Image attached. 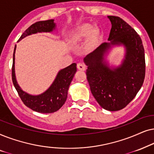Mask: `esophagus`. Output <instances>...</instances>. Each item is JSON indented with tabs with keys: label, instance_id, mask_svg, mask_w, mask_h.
I'll use <instances>...</instances> for the list:
<instances>
[{
	"label": "esophagus",
	"instance_id": "esophagus-1",
	"mask_svg": "<svg viewBox=\"0 0 154 154\" xmlns=\"http://www.w3.org/2000/svg\"><path fill=\"white\" fill-rule=\"evenodd\" d=\"M77 68L79 69V70H85V69H86L85 65L82 64V63H78L77 65Z\"/></svg>",
	"mask_w": 154,
	"mask_h": 154
}]
</instances>
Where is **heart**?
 <instances>
[{
	"label": "heart",
	"mask_w": 154,
	"mask_h": 154,
	"mask_svg": "<svg viewBox=\"0 0 154 154\" xmlns=\"http://www.w3.org/2000/svg\"><path fill=\"white\" fill-rule=\"evenodd\" d=\"M98 35V29L94 28L91 24H85L82 25L77 32L72 36V42L74 43L80 42L85 38L91 36V43H93L96 39Z\"/></svg>",
	"instance_id": "1"
}]
</instances>
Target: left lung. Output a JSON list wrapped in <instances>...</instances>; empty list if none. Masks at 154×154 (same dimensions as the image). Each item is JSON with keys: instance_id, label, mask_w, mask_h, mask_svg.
I'll return each mask as SVG.
<instances>
[{"instance_id": "obj_1", "label": "left lung", "mask_w": 154, "mask_h": 154, "mask_svg": "<svg viewBox=\"0 0 154 154\" xmlns=\"http://www.w3.org/2000/svg\"><path fill=\"white\" fill-rule=\"evenodd\" d=\"M112 24L108 41L84 59L90 89L98 104L110 111L121 110L136 96L145 77L144 48L140 36L132 26L117 16H108ZM126 48L123 64L111 70L104 61V55L111 45Z\"/></svg>"}]
</instances>
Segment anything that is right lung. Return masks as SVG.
I'll use <instances>...</instances> for the list:
<instances>
[{
  "label": "right lung",
  "instance_id": "1",
  "mask_svg": "<svg viewBox=\"0 0 154 154\" xmlns=\"http://www.w3.org/2000/svg\"><path fill=\"white\" fill-rule=\"evenodd\" d=\"M56 24L53 20L36 22L25 30L19 38L20 41L32 34L42 32H51L55 29ZM16 45L13 53V66H12V80L14 87L17 90L22 101L26 106L34 111L42 113H51L58 110L63 106L67 97V90L77 72L76 63L61 69L57 75L52 85L44 93L38 96H32L20 89L15 79V53Z\"/></svg>",
  "mask_w": 154,
  "mask_h": 154
}]
</instances>
